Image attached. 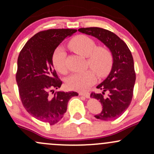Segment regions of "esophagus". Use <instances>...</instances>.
Here are the masks:
<instances>
[{
  "instance_id": "1",
  "label": "esophagus",
  "mask_w": 154,
  "mask_h": 154,
  "mask_svg": "<svg viewBox=\"0 0 154 154\" xmlns=\"http://www.w3.org/2000/svg\"><path fill=\"white\" fill-rule=\"evenodd\" d=\"M79 95H82V96L85 97V98H88L90 97V93H82V92H79Z\"/></svg>"
}]
</instances>
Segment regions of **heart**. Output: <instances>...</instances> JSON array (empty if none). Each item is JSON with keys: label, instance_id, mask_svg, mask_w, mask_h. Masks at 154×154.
I'll list each match as a JSON object with an SVG mask.
<instances>
[{"label": "heart", "instance_id": "1", "mask_svg": "<svg viewBox=\"0 0 154 154\" xmlns=\"http://www.w3.org/2000/svg\"><path fill=\"white\" fill-rule=\"evenodd\" d=\"M68 46L76 54L87 57L88 66L99 77H104L110 72L113 64V56L109 48L97 46L93 39L84 35L75 37L69 42ZM66 53L62 48L54 51L52 62L59 73L66 74ZM96 80L95 73L91 70L73 74L66 80L67 88L74 91H85Z\"/></svg>", "mask_w": 154, "mask_h": 154}]
</instances>
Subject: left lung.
<instances>
[{"instance_id":"obj_1","label":"left lung","mask_w":154,"mask_h":154,"mask_svg":"<svg viewBox=\"0 0 154 154\" xmlns=\"http://www.w3.org/2000/svg\"><path fill=\"white\" fill-rule=\"evenodd\" d=\"M79 32L91 35L109 48L113 64L109 75L97 86L100 93H92L91 97L98 100L103 109L95 115L96 119L110 121L117 119L127 110L132 101L136 75L132 54L127 44L112 32L100 27L80 28ZM108 95H105V92Z\"/></svg>"}]
</instances>
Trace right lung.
Listing matches in <instances>:
<instances>
[{
	"label": "right lung",
	"instance_id": "add662e5",
	"mask_svg": "<svg viewBox=\"0 0 154 154\" xmlns=\"http://www.w3.org/2000/svg\"><path fill=\"white\" fill-rule=\"evenodd\" d=\"M74 29H51L35 34L26 42L17 60L16 75L22 103L35 119L54 125L62 119L69 100L77 92H50L61 87L52 62L56 48Z\"/></svg>",
	"mask_w": 154,
	"mask_h": 154
}]
</instances>
